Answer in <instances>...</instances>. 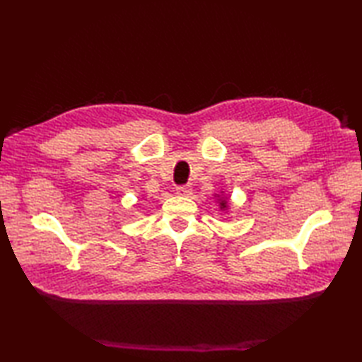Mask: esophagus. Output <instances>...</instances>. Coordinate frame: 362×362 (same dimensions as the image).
<instances>
[{
    "instance_id": "obj_1",
    "label": "esophagus",
    "mask_w": 362,
    "mask_h": 362,
    "mask_svg": "<svg viewBox=\"0 0 362 362\" xmlns=\"http://www.w3.org/2000/svg\"><path fill=\"white\" fill-rule=\"evenodd\" d=\"M177 194H180V196H189V194H191V187H189V185H180V187H177Z\"/></svg>"
}]
</instances>
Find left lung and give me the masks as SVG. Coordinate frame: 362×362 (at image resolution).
Returning a JSON list of instances; mask_svg holds the SVG:
<instances>
[{"label": "left lung", "mask_w": 362, "mask_h": 362, "mask_svg": "<svg viewBox=\"0 0 362 362\" xmlns=\"http://www.w3.org/2000/svg\"><path fill=\"white\" fill-rule=\"evenodd\" d=\"M222 206H224V209H226V201H222V204H221Z\"/></svg>", "instance_id": "1"}]
</instances>
